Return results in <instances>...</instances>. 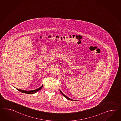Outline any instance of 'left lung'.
<instances>
[{
  "mask_svg": "<svg viewBox=\"0 0 121 121\" xmlns=\"http://www.w3.org/2000/svg\"><path fill=\"white\" fill-rule=\"evenodd\" d=\"M60 90V92L61 93V94H62V95H63V96H64L65 97V98H66L67 99L69 100H71V101H73V100H74L71 99H69V98H68V97H67V96L65 95L64 94H63V93L62 92V91H61L60 90Z\"/></svg>",
  "mask_w": 121,
  "mask_h": 121,
  "instance_id": "8db88e82",
  "label": "left lung"
}]
</instances>
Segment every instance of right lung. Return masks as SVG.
<instances>
[{"label":"right lung","mask_w":121,"mask_h":121,"mask_svg":"<svg viewBox=\"0 0 121 121\" xmlns=\"http://www.w3.org/2000/svg\"><path fill=\"white\" fill-rule=\"evenodd\" d=\"M43 86H41L40 88H38V89H36L35 90H31V91H25V90H21V89H17L18 91H19L21 92L22 93H26V94H32L35 93V92H37L38 91H39V90H40L42 88Z\"/></svg>","instance_id":"right-lung-1"}]
</instances>
